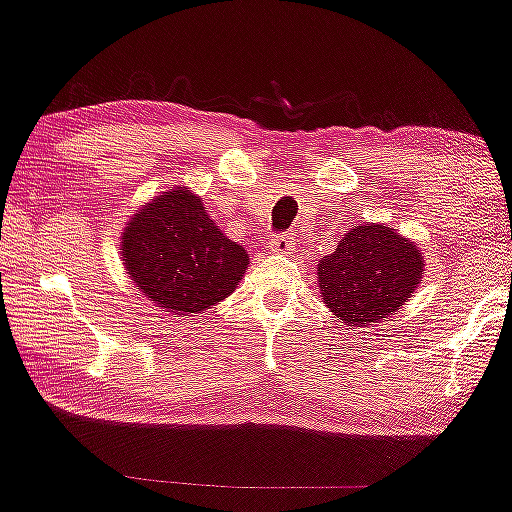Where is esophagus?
I'll return each mask as SVG.
<instances>
[{
  "label": "esophagus",
  "instance_id": "obj_1",
  "mask_svg": "<svg viewBox=\"0 0 512 512\" xmlns=\"http://www.w3.org/2000/svg\"><path fill=\"white\" fill-rule=\"evenodd\" d=\"M292 248H295V241H292V236H288V234H274L269 238V250L290 252Z\"/></svg>",
  "mask_w": 512,
  "mask_h": 512
}]
</instances>
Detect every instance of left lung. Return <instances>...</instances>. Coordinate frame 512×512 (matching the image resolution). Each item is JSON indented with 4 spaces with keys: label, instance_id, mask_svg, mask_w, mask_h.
I'll use <instances>...</instances> for the list:
<instances>
[{
    "label": "left lung",
    "instance_id": "obj_1",
    "mask_svg": "<svg viewBox=\"0 0 512 512\" xmlns=\"http://www.w3.org/2000/svg\"><path fill=\"white\" fill-rule=\"evenodd\" d=\"M424 257L384 224H360L318 264L327 309L346 325L367 327L391 316L417 288Z\"/></svg>",
    "mask_w": 512,
    "mask_h": 512
}]
</instances>
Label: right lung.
Masks as SVG:
<instances>
[{
  "mask_svg": "<svg viewBox=\"0 0 512 512\" xmlns=\"http://www.w3.org/2000/svg\"><path fill=\"white\" fill-rule=\"evenodd\" d=\"M121 255L135 285L177 316L222 302L248 269L241 245L229 241L199 196L182 187L133 217L121 238Z\"/></svg>",
  "mask_w": 512,
  "mask_h": 512,
  "instance_id": "right-lung-1",
  "label": "right lung"
}]
</instances>
